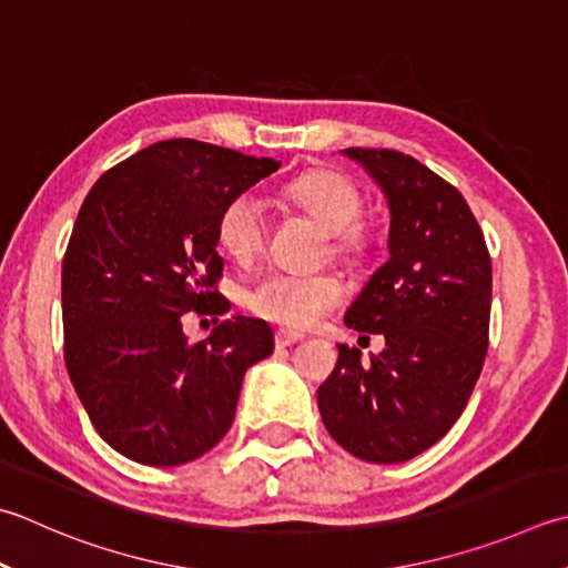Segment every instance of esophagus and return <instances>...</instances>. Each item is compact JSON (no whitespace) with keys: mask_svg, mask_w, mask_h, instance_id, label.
<instances>
[{"mask_svg":"<svg viewBox=\"0 0 568 568\" xmlns=\"http://www.w3.org/2000/svg\"><path fill=\"white\" fill-rule=\"evenodd\" d=\"M303 339V335L300 332H293V329H277L275 332V347L283 349V347H291V344Z\"/></svg>","mask_w":568,"mask_h":568,"instance_id":"1","label":"esophagus"}]
</instances>
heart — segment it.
<instances>
[{
	"label": "heart",
	"mask_w": 568,
	"mask_h": 568,
	"mask_svg": "<svg viewBox=\"0 0 568 568\" xmlns=\"http://www.w3.org/2000/svg\"><path fill=\"white\" fill-rule=\"evenodd\" d=\"M285 196L305 209L329 233L337 251H359L364 231L357 224L362 194L347 176L337 172H307L285 186ZM263 241L261 199L243 192L231 196L216 216V243L231 261L251 263ZM344 285L327 273H271L253 287L248 307L255 315L291 329H310L342 305Z\"/></svg>",
	"instance_id": "1"
}]
</instances>
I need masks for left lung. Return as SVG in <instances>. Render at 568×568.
I'll return each instance as SVG.
<instances>
[{"mask_svg":"<svg viewBox=\"0 0 568 568\" xmlns=\"http://www.w3.org/2000/svg\"><path fill=\"white\" fill-rule=\"evenodd\" d=\"M388 204V261L344 313V325L384 335L386 347L337 344L335 372L317 388L322 424L366 463H406L438 443L483 372L493 263L458 189L396 150H342Z\"/></svg>","mask_w":568,"mask_h":568,"instance_id":"8db88e82","label":"left lung"}]
</instances>
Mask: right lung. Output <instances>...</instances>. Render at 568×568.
<instances>
[{
    "mask_svg": "<svg viewBox=\"0 0 568 568\" xmlns=\"http://www.w3.org/2000/svg\"><path fill=\"white\" fill-rule=\"evenodd\" d=\"M281 162L164 140L108 170L78 211L61 273L65 369L110 448L172 468L226 436L268 322L236 315L189 344L182 317L229 313L216 216Z\"/></svg>",
    "mask_w": 568,
    "mask_h": 568,
    "instance_id": "right-lung-1",
    "label": "right lung"
}]
</instances>
